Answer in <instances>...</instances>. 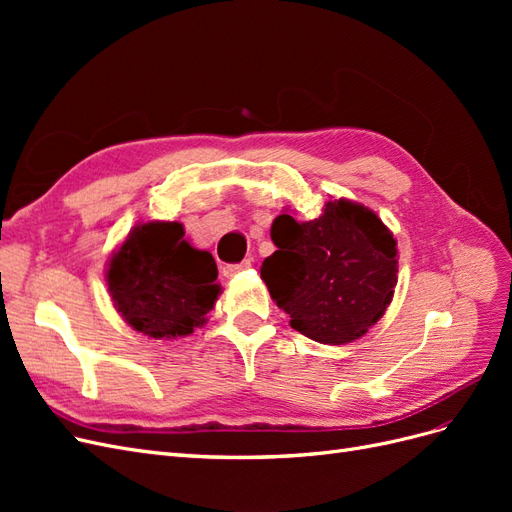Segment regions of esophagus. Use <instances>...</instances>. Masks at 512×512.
I'll return each instance as SVG.
<instances>
[{
    "label": "esophagus",
    "mask_w": 512,
    "mask_h": 512,
    "mask_svg": "<svg viewBox=\"0 0 512 512\" xmlns=\"http://www.w3.org/2000/svg\"><path fill=\"white\" fill-rule=\"evenodd\" d=\"M250 267H252V260L250 258H245L243 262H237V265H226L224 267V277H235L237 273L250 269Z\"/></svg>",
    "instance_id": "esophagus-1"
}]
</instances>
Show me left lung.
I'll list each match as a JSON object with an SVG mask.
<instances>
[{"label": "left lung", "mask_w": 512, "mask_h": 512, "mask_svg": "<svg viewBox=\"0 0 512 512\" xmlns=\"http://www.w3.org/2000/svg\"><path fill=\"white\" fill-rule=\"evenodd\" d=\"M271 239L277 250L260 277L294 331L342 346L384 316L397 284V241L374 211L329 200L316 220L277 215Z\"/></svg>", "instance_id": "8db88e82"}]
</instances>
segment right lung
<instances>
[{"mask_svg": "<svg viewBox=\"0 0 512 512\" xmlns=\"http://www.w3.org/2000/svg\"><path fill=\"white\" fill-rule=\"evenodd\" d=\"M179 222H147L108 260L106 282L117 312L153 339L190 335L220 294L218 265L185 241Z\"/></svg>", "mask_w": 512, "mask_h": 512, "instance_id": "add662e5", "label": "right lung"}]
</instances>
